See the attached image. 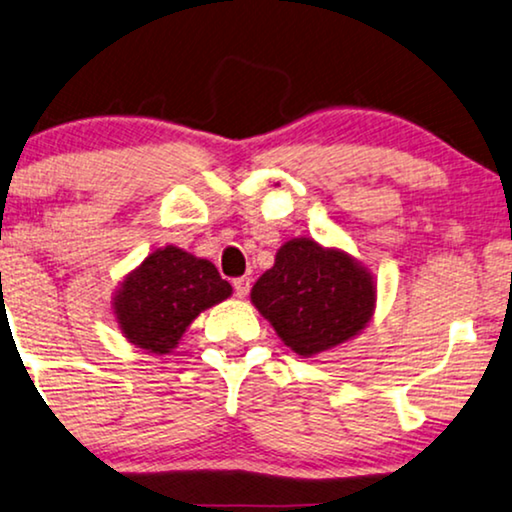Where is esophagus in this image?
<instances>
[{
	"label": "esophagus",
	"instance_id": "1",
	"mask_svg": "<svg viewBox=\"0 0 512 512\" xmlns=\"http://www.w3.org/2000/svg\"><path fill=\"white\" fill-rule=\"evenodd\" d=\"M234 292H236V297L248 295V292H250V278L248 276L236 278V281H234Z\"/></svg>",
	"mask_w": 512,
	"mask_h": 512
}]
</instances>
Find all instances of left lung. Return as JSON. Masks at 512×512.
Instances as JSON below:
<instances>
[{"label": "left lung", "instance_id": "1", "mask_svg": "<svg viewBox=\"0 0 512 512\" xmlns=\"http://www.w3.org/2000/svg\"><path fill=\"white\" fill-rule=\"evenodd\" d=\"M252 304L299 356L335 349L356 337L374 311L372 276L344 250L292 238L252 285Z\"/></svg>", "mask_w": 512, "mask_h": 512}]
</instances>
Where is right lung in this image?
Segmentation results:
<instances>
[{"instance_id":"1","label":"right lung","mask_w":512,"mask_h":512,"mask_svg":"<svg viewBox=\"0 0 512 512\" xmlns=\"http://www.w3.org/2000/svg\"><path fill=\"white\" fill-rule=\"evenodd\" d=\"M231 295L215 264L166 245L131 271L114 297V316L128 342L170 353L201 311Z\"/></svg>"}]
</instances>
